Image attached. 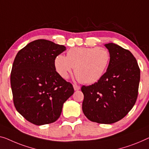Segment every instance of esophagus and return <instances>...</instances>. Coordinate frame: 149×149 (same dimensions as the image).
I'll use <instances>...</instances> for the list:
<instances>
[{
	"mask_svg": "<svg viewBox=\"0 0 149 149\" xmlns=\"http://www.w3.org/2000/svg\"><path fill=\"white\" fill-rule=\"evenodd\" d=\"M74 86V90H75V91L80 90V86H77V85H76V84H74V86Z\"/></svg>",
	"mask_w": 149,
	"mask_h": 149,
	"instance_id": "1",
	"label": "esophagus"
}]
</instances>
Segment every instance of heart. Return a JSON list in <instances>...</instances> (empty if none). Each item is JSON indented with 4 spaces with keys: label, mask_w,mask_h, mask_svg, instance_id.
I'll list each match as a JSON object with an SVG mask.
<instances>
[{
    "label": "heart",
    "mask_w": 149,
    "mask_h": 149,
    "mask_svg": "<svg viewBox=\"0 0 149 149\" xmlns=\"http://www.w3.org/2000/svg\"><path fill=\"white\" fill-rule=\"evenodd\" d=\"M110 53L104 47H76L70 49L67 56L58 55L54 67L57 74L67 79L74 68V72L81 83L92 84L98 81L107 68Z\"/></svg>",
    "instance_id": "obj_1"
}]
</instances>
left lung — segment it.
Returning <instances> with one entry per match:
<instances>
[{
	"label": "left lung",
	"instance_id": "obj_1",
	"mask_svg": "<svg viewBox=\"0 0 149 149\" xmlns=\"http://www.w3.org/2000/svg\"><path fill=\"white\" fill-rule=\"evenodd\" d=\"M104 46L110 53L109 65L97 82L81 87L82 110L92 122L109 124L123 118L134 106L138 96L140 69L128 50L113 43Z\"/></svg>",
	"mask_w": 149,
	"mask_h": 149
}]
</instances>
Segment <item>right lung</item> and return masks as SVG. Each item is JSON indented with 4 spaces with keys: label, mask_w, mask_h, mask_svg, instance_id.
I'll return each instance as SVG.
<instances>
[{
    "label": "right lung",
    "mask_w": 149,
    "mask_h": 149,
    "mask_svg": "<svg viewBox=\"0 0 149 149\" xmlns=\"http://www.w3.org/2000/svg\"><path fill=\"white\" fill-rule=\"evenodd\" d=\"M65 50L63 45L37 39L15 57L10 74L13 102L17 112L35 125L56 121L64 102L74 92L72 84L54 67L55 58Z\"/></svg>",
    "instance_id": "add662e5"
}]
</instances>
